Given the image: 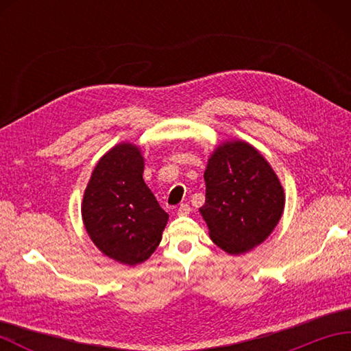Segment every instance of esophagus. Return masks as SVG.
Wrapping results in <instances>:
<instances>
[{
	"label": "esophagus",
	"instance_id": "34e87169",
	"mask_svg": "<svg viewBox=\"0 0 351 351\" xmlns=\"http://www.w3.org/2000/svg\"><path fill=\"white\" fill-rule=\"evenodd\" d=\"M190 211H191V208H190L189 204H181L180 206H178L176 214H178V215H189Z\"/></svg>",
	"mask_w": 351,
	"mask_h": 351
}]
</instances>
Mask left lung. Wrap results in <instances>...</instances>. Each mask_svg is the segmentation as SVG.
I'll return each instance as SVG.
<instances>
[{"instance_id":"8db88e82","label":"left lung","mask_w":351,"mask_h":351,"mask_svg":"<svg viewBox=\"0 0 351 351\" xmlns=\"http://www.w3.org/2000/svg\"><path fill=\"white\" fill-rule=\"evenodd\" d=\"M205 205L200 214L211 240L230 255L263 243L282 217L285 196L270 164L245 141L215 149L205 170Z\"/></svg>"}]
</instances>
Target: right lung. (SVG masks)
Segmentation results:
<instances>
[{"label": "right lung", "mask_w": 351, "mask_h": 351, "mask_svg": "<svg viewBox=\"0 0 351 351\" xmlns=\"http://www.w3.org/2000/svg\"><path fill=\"white\" fill-rule=\"evenodd\" d=\"M143 156L131 143L102 156L84 191L83 221L102 253L126 265L143 263L161 241L169 214L143 181Z\"/></svg>", "instance_id": "obj_1"}]
</instances>
